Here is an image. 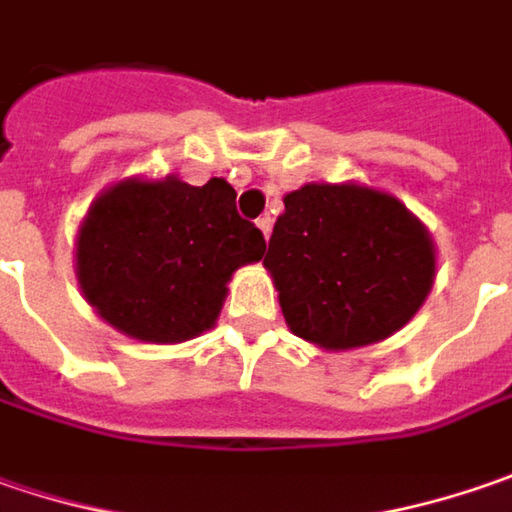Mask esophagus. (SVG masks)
Wrapping results in <instances>:
<instances>
[{
  "instance_id": "1",
  "label": "esophagus",
  "mask_w": 512,
  "mask_h": 512,
  "mask_svg": "<svg viewBox=\"0 0 512 512\" xmlns=\"http://www.w3.org/2000/svg\"><path fill=\"white\" fill-rule=\"evenodd\" d=\"M257 229H260V232H263V237L269 240V234H272V217H269V214L257 217Z\"/></svg>"
}]
</instances>
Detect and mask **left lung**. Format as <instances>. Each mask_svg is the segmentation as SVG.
<instances>
[{
  "instance_id": "1",
  "label": "left lung",
  "mask_w": 512,
  "mask_h": 512,
  "mask_svg": "<svg viewBox=\"0 0 512 512\" xmlns=\"http://www.w3.org/2000/svg\"><path fill=\"white\" fill-rule=\"evenodd\" d=\"M263 266L289 329L326 349L398 332L427 300L435 252L404 203L364 186L309 183L283 197Z\"/></svg>"
}]
</instances>
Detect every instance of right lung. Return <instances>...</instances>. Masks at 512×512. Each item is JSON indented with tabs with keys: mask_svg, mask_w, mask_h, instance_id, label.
<instances>
[{
	"mask_svg": "<svg viewBox=\"0 0 512 512\" xmlns=\"http://www.w3.org/2000/svg\"><path fill=\"white\" fill-rule=\"evenodd\" d=\"M234 189L125 180L91 206L77 240V278L105 321L137 341L177 344L206 332L243 263L266 252Z\"/></svg>",
	"mask_w": 512,
	"mask_h": 512,
	"instance_id": "right-lung-1",
	"label": "right lung"
}]
</instances>
